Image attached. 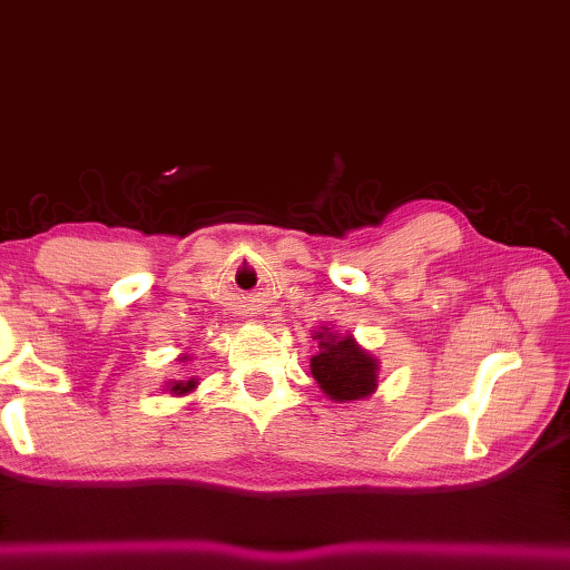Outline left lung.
Returning <instances> with one entry per match:
<instances>
[{
  "instance_id": "1",
  "label": "left lung",
  "mask_w": 570,
  "mask_h": 570,
  "mask_svg": "<svg viewBox=\"0 0 570 570\" xmlns=\"http://www.w3.org/2000/svg\"><path fill=\"white\" fill-rule=\"evenodd\" d=\"M318 352L311 357V375L328 399L357 403L375 393L381 362L362 350L352 334H336L321 326L316 332Z\"/></svg>"
}]
</instances>
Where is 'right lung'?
Here are the masks:
<instances>
[{"label":"right lung","instance_id":"obj_1","mask_svg":"<svg viewBox=\"0 0 570 570\" xmlns=\"http://www.w3.org/2000/svg\"><path fill=\"white\" fill-rule=\"evenodd\" d=\"M189 360V354H179V362H187ZM200 385L197 383V377H187V381H164V385H161V391H167V393H171V395H187V393H193L195 387Z\"/></svg>","mask_w":570,"mask_h":570}]
</instances>
